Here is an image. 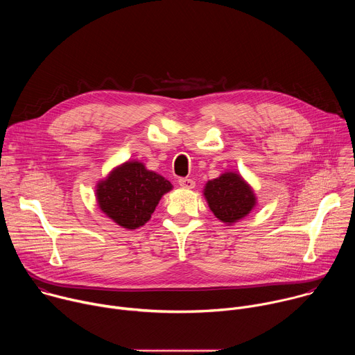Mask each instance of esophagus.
<instances>
[{
  "mask_svg": "<svg viewBox=\"0 0 355 355\" xmlns=\"http://www.w3.org/2000/svg\"><path fill=\"white\" fill-rule=\"evenodd\" d=\"M178 184H180V187H182L185 189H192L195 187V182L191 178H180Z\"/></svg>",
  "mask_w": 355,
  "mask_h": 355,
  "instance_id": "obj_1",
  "label": "esophagus"
}]
</instances>
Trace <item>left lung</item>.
<instances>
[{"label":"left lung","mask_w":355,"mask_h":355,"mask_svg":"<svg viewBox=\"0 0 355 355\" xmlns=\"http://www.w3.org/2000/svg\"><path fill=\"white\" fill-rule=\"evenodd\" d=\"M204 195L214 215L226 225L239 222L257 204L254 191L239 173L233 171L208 181Z\"/></svg>","instance_id":"8db88e82"}]
</instances>
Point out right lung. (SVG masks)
I'll return each mask as SVG.
<instances>
[{"mask_svg": "<svg viewBox=\"0 0 355 355\" xmlns=\"http://www.w3.org/2000/svg\"><path fill=\"white\" fill-rule=\"evenodd\" d=\"M173 185L140 162H126L96 184L99 209L119 226L133 230L148 222L164 193Z\"/></svg>", "mask_w": 355, "mask_h": 355, "instance_id": "add662e5", "label": "right lung"}]
</instances>
